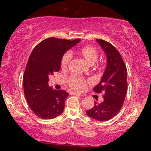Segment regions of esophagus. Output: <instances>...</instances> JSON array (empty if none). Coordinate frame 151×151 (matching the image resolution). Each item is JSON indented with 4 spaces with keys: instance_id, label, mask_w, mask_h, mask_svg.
<instances>
[{
    "instance_id": "obj_1",
    "label": "esophagus",
    "mask_w": 151,
    "mask_h": 151,
    "mask_svg": "<svg viewBox=\"0 0 151 151\" xmlns=\"http://www.w3.org/2000/svg\"><path fill=\"white\" fill-rule=\"evenodd\" d=\"M70 94L72 95H76V96H83L82 94H81V93H76V92H70Z\"/></svg>"
}]
</instances>
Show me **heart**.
I'll return each mask as SVG.
<instances>
[{
  "instance_id": "b5f03b06",
  "label": "heart",
  "mask_w": 151,
  "mask_h": 151,
  "mask_svg": "<svg viewBox=\"0 0 151 151\" xmlns=\"http://www.w3.org/2000/svg\"><path fill=\"white\" fill-rule=\"evenodd\" d=\"M78 54L89 64L93 63L99 56L97 50L94 47L91 45L82 47L78 50ZM71 59H72V53L70 52H67L64 54L61 59V67L62 68H67ZM67 83L72 89L76 91H83L85 89L86 86V79L75 75L67 78Z\"/></svg>"
}]
</instances>
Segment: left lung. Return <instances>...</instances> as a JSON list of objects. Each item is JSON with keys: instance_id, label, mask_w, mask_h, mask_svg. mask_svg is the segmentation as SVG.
Masks as SVG:
<instances>
[{"instance_id": "obj_1", "label": "left lung", "mask_w": 151, "mask_h": 151, "mask_svg": "<svg viewBox=\"0 0 151 151\" xmlns=\"http://www.w3.org/2000/svg\"><path fill=\"white\" fill-rule=\"evenodd\" d=\"M106 55L107 65L101 81L93 88L104 93V101L86 111L89 117L104 121L115 116L121 110L127 92V70L120 53L115 47L104 40H96Z\"/></svg>"}]
</instances>
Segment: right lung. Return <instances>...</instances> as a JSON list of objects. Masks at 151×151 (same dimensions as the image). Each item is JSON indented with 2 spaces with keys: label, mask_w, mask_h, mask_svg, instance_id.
Masks as SVG:
<instances>
[{
  "label": "right lung",
  "mask_w": 151,
  "mask_h": 151,
  "mask_svg": "<svg viewBox=\"0 0 151 151\" xmlns=\"http://www.w3.org/2000/svg\"><path fill=\"white\" fill-rule=\"evenodd\" d=\"M79 41L47 38L30 54L23 76L24 93L31 110L38 117L52 119L63 112L69 93L50 87L48 77L60 71L62 57Z\"/></svg>",
  "instance_id": "add662e5"
}]
</instances>
